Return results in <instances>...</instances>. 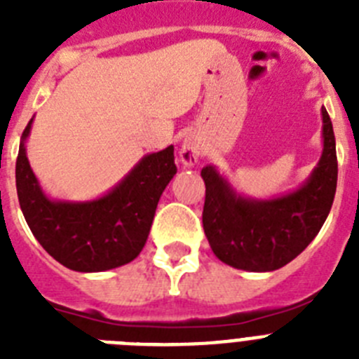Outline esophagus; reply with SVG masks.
<instances>
[{
    "instance_id": "34e87169",
    "label": "esophagus",
    "mask_w": 359,
    "mask_h": 359,
    "mask_svg": "<svg viewBox=\"0 0 359 359\" xmlns=\"http://www.w3.org/2000/svg\"><path fill=\"white\" fill-rule=\"evenodd\" d=\"M199 154H201V149H199V144L194 140V138H185L180 147V158H182L183 163L187 167H192V165L198 163L199 160Z\"/></svg>"
}]
</instances>
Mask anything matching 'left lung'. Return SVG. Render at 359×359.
I'll return each mask as SVG.
<instances>
[{
  "instance_id": "8db88e82",
  "label": "left lung",
  "mask_w": 359,
  "mask_h": 359,
  "mask_svg": "<svg viewBox=\"0 0 359 359\" xmlns=\"http://www.w3.org/2000/svg\"><path fill=\"white\" fill-rule=\"evenodd\" d=\"M323 151L318 165L300 189L259 201L243 198L208 165L203 228L219 261L246 271H273L309 246L325 223L334 201L338 160L332 123L322 107Z\"/></svg>"
}]
</instances>
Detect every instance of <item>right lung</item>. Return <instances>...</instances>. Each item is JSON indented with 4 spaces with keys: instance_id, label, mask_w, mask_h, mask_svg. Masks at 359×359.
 I'll use <instances>...</instances> for the list:
<instances>
[{
    "instance_id": "obj_1",
    "label": "right lung",
    "mask_w": 359,
    "mask_h": 359,
    "mask_svg": "<svg viewBox=\"0 0 359 359\" xmlns=\"http://www.w3.org/2000/svg\"><path fill=\"white\" fill-rule=\"evenodd\" d=\"M32 120L25 128L15 161V189L32 233L57 262L73 271H106L140 255L161 192L176 174L174 147L142 158L102 198L53 201L41 190L27 158Z\"/></svg>"
}]
</instances>
